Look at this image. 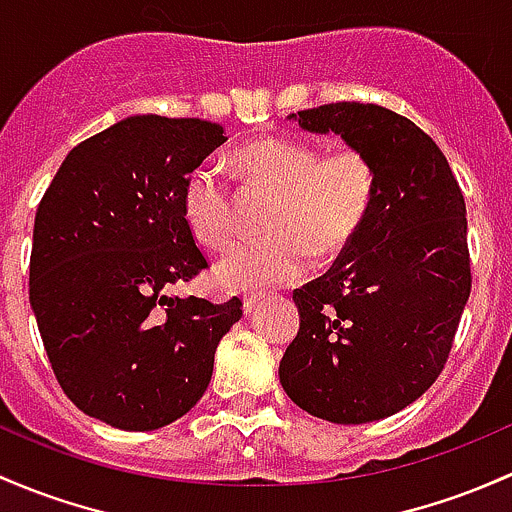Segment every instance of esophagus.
<instances>
[{
  "instance_id": "esophagus-1",
  "label": "esophagus",
  "mask_w": 512,
  "mask_h": 512,
  "mask_svg": "<svg viewBox=\"0 0 512 512\" xmlns=\"http://www.w3.org/2000/svg\"><path fill=\"white\" fill-rule=\"evenodd\" d=\"M262 301H265V294H245V299H242V309H245V314H250V311H255Z\"/></svg>"
}]
</instances>
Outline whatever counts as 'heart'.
I'll list each match as a JSON object with an SVG mask.
<instances>
[{"mask_svg":"<svg viewBox=\"0 0 512 512\" xmlns=\"http://www.w3.org/2000/svg\"><path fill=\"white\" fill-rule=\"evenodd\" d=\"M247 174L277 191L265 238L245 240L218 265L223 284L242 289L272 287L304 277L321 255H336L360 233L373 208L378 176L360 149L321 154L316 144L294 137H265L245 144ZM181 213L193 238L211 250L233 245V193L218 161L206 159L188 174Z\"/></svg>","mask_w":512,"mask_h":512,"instance_id":"heart-1","label":"heart"}]
</instances>
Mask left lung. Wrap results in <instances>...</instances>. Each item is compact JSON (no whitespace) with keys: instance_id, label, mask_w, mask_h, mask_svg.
<instances>
[{"instance_id":"8db88e82","label":"left lung","mask_w":512,"mask_h":512,"mask_svg":"<svg viewBox=\"0 0 512 512\" xmlns=\"http://www.w3.org/2000/svg\"><path fill=\"white\" fill-rule=\"evenodd\" d=\"M292 117L360 149L378 191L331 270L294 289L299 333L279 383L326 422H375L422 397L451 353L471 294L464 193L432 137L387 107L331 102Z\"/></svg>"}]
</instances>
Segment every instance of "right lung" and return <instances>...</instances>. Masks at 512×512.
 Segmentation results:
<instances>
[{"label":"right lung","mask_w":512,"mask_h":512,"mask_svg":"<svg viewBox=\"0 0 512 512\" xmlns=\"http://www.w3.org/2000/svg\"><path fill=\"white\" fill-rule=\"evenodd\" d=\"M196 117L134 115L71 149L34 220L29 301L78 410L127 432L196 405L242 301L169 289L206 270L181 213L193 169L225 142Z\"/></svg>","instance_id":"add662e5"}]
</instances>
